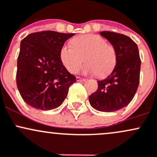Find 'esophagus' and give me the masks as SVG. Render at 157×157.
<instances>
[{"label": "esophagus", "instance_id": "esophagus-1", "mask_svg": "<svg viewBox=\"0 0 157 157\" xmlns=\"http://www.w3.org/2000/svg\"><path fill=\"white\" fill-rule=\"evenodd\" d=\"M86 79L85 78H81V77H76V81L77 82H81V81H85Z\"/></svg>", "mask_w": 157, "mask_h": 157}]
</instances>
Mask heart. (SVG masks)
<instances>
[{"mask_svg":"<svg viewBox=\"0 0 157 157\" xmlns=\"http://www.w3.org/2000/svg\"><path fill=\"white\" fill-rule=\"evenodd\" d=\"M71 46L64 45L60 51V57L70 73H78L84 62L85 72L96 74L99 78L109 75L115 68L117 53L115 47L98 35H83L71 40Z\"/></svg>","mask_w":157,"mask_h":157,"instance_id":"heart-1","label":"heart"}]
</instances>
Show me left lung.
<instances>
[{"label":"left lung","instance_id":"left-lung-1","mask_svg":"<svg viewBox=\"0 0 157 157\" xmlns=\"http://www.w3.org/2000/svg\"><path fill=\"white\" fill-rule=\"evenodd\" d=\"M105 37L115 47L117 62L106 78L98 81V89L89 96L93 108L101 112L120 110L134 97L140 83L141 60L136 44L120 33L103 31Z\"/></svg>","mask_w":157,"mask_h":157}]
</instances>
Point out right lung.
Masks as SVG:
<instances>
[{
  "label": "right lung",
  "instance_id": "1",
  "mask_svg": "<svg viewBox=\"0 0 157 157\" xmlns=\"http://www.w3.org/2000/svg\"><path fill=\"white\" fill-rule=\"evenodd\" d=\"M74 33L41 31L31 33L21 42L16 83L24 101L42 110L59 107L76 78L63 65L60 51Z\"/></svg>",
  "mask_w": 157,
  "mask_h": 157
}]
</instances>
